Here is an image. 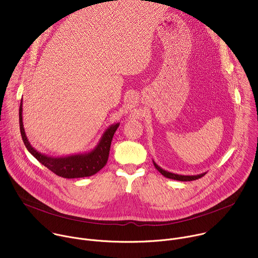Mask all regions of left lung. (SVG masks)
Returning <instances> with one entry per match:
<instances>
[{"label": "left lung", "instance_id": "left-lung-1", "mask_svg": "<svg viewBox=\"0 0 258 258\" xmlns=\"http://www.w3.org/2000/svg\"><path fill=\"white\" fill-rule=\"evenodd\" d=\"M153 164L155 166V168L165 177L167 178H171V179H176V180H180V181H190V180H194V179H198L200 177H202L203 175H205L206 172H202L200 174H195V175H185V174H177V173H173L170 171H167L163 168H161L159 165L156 164V162L153 160Z\"/></svg>", "mask_w": 258, "mask_h": 258}]
</instances>
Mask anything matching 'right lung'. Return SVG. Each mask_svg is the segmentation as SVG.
Masks as SVG:
<instances>
[{
  "label": "right lung",
  "instance_id": "right-lung-1",
  "mask_svg": "<svg viewBox=\"0 0 258 258\" xmlns=\"http://www.w3.org/2000/svg\"><path fill=\"white\" fill-rule=\"evenodd\" d=\"M22 104L23 103L21 99L19 107V125L23 143L28 152L36 160H39L43 165L49 168L51 171L65 178H78L91 176L97 173L106 165L109 157V151L110 146H111L112 138L120 124L119 122L109 125L105 130L94 149L85 153L75 155H69L64 157H53L39 152L30 145L26 137L22 121Z\"/></svg>",
  "mask_w": 258,
  "mask_h": 258
}]
</instances>
